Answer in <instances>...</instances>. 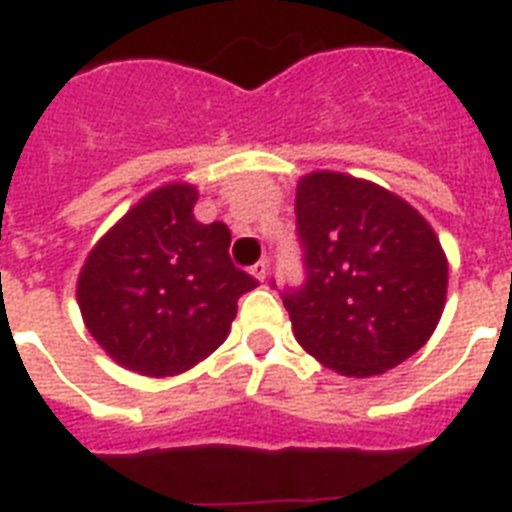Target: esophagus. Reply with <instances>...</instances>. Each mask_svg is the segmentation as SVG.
Segmentation results:
<instances>
[{
    "label": "esophagus",
    "instance_id": "obj_1",
    "mask_svg": "<svg viewBox=\"0 0 512 512\" xmlns=\"http://www.w3.org/2000/svg\"><path fill=\"white\" fill-rule=\"evenodd\" d=\"M249 273H252L257 281H265V276H268V263H265V260H257V263L249 268Z\"/></svg>",
    "mask_w": 512,
    "mask_h": 512
}]
</instances>
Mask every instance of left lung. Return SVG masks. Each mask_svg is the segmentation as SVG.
<instances>
[{"mask_svg": "<svg viewBox=\"0 0 512 512\" xmlns=\"http://www.w3.org/2000/svg\"><path fill=\"white\" fill-rule=\"evenodd\" d=\"M295 217L305 279L281 289V300L297 342L345 377L382 374L414 356L441 319L449 279L425 217L340 172L303 177Z\"/></svg>", "mask_w": 512, "mask_h": 512, "instance_id": "1", "label": "left lung"}]
</instances>
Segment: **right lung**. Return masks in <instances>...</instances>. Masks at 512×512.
<instances>
[{
    "instance_id": "add662e5",
    "label": "right lung",
    "mask_w": 512,
    "mask_h": 512,
    "mask_svg": "<svg viewBox=\"0 0 512 512\" xmlns=\"http://www.w3.org/2000/svg\"><path fill=\"white\" fill-rule=\"evenodd\" d=\"M199 193L172 183L132 207L79 276L90 335L132 372L172 377L228 337L236 303L257 281L233 265L231 231L193 217Z\"/></svg>"
}]
</instances>
